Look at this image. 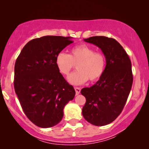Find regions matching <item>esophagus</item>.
I'll list each match as a JSON object with an SVG mask.
<instances>
[{"label":"esophagus","mask_w":149,"mask_h":149,"mask_svg":"<svg viewBox=\"0 0 149 149\" xmlns=\"http://www.w3.org/2000/svg\"><path fill=\"white\" fill-rule=\"evenodd\" d=\"M74 89H75V91H76V95H79L80 92V88H77V87H76V88H74Z\"/></svg>","instance_id":"obj_1"}]
</instances>
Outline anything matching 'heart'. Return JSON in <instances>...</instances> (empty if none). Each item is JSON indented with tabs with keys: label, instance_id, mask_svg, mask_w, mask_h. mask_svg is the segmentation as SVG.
Listing matches in <instances>:
<instances>
[{
	"label": "heart",
	"instance_id": "b5f03b06",
	"mask_svg": "<svg viewBox=\"0 0 149 149\" xmlns=\"http://www.w3.org/2000/svg\"><path fill=\"white\" fill-rule=\"evenodd\" d=\"M55 63L59 72L68 76L77 64L76 72L70 75L68 80L73 85H80L89 80L94 82L99 80L104 72L106 59L102 53L85 44H80L71 49L70 54L61 52L55 58Z\"/></svg>",
	"mask_w": 149,
	"mask_h": 149
}]
</instances>
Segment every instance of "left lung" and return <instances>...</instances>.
Listing matches in <instances>:
<instances>
[{
  "label": "left lung",
  "instance_id": "8db88e82",
  "mask_svg": "<svg viewBox=\"0 0 149 149\" xmlns=\"http://www.w3.org/2000/svg\"><path fill=\"white\" fill-rule=\"evenodd\" d=\"M84 40L102 49L107 65L100 80L80 91L86 99L82 113L90 123L104 126L115 120L125 105L133 82L131 61L115 39L92 36Z\"/></svg>",
  "mask_w": 149,
  "mask_h": 149
}]
</instances>
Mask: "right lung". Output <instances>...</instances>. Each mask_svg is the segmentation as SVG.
<instances>
[{
    "instance_id": "right-lung-1",
    "label": "right lung",
    "mask_w": 149,
    "mask_h": 149,
    "mask_svg": "<svg viewBox=\"0 0 149 149\" xmlns=\"http://www.w3.org/2000/svg\"><path fill=\"white\" fill-rule=\"evenodd\" d=\"M71 37L46 36L27 42L15 65V90L25 115L38 127H51L64 116L63 109L74 98L72 85L64 79L55 58Z\"/></svg>"
}]
</instances>
